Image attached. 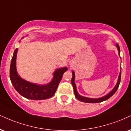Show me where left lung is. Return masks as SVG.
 Here are the masks:
<instances>
[{"label": "left lung", "mask_w": 131, "mask_h": 131, "mask_svg": "<svg viewBox=\"0 0 131 131\" xmlns=\"http://www.w3.org/2000/svg\"><path fill=\"white\" fill-rule=\"evenodd\" d=\"M116 47H117L118 48V53L119 55H120V47H119L118 44L117 43L116 44ZM120 80H121V70L120 72V74H119L118 76V79L117 84L115 86L113 89L111 90V91L109 92V93H107V95H105V96H103L101 98H87V97H84V96H81L80 95L79 93H78L77 90V87H76V84L75 83V73H74L73 71H72V80H71V83H72V84L73 85V90H74V93H75V97L77 98L78 100H80L81 101H83V102L84 103H100L102 102V101H104L105 100H107V99H109V98L111 97L117 91L118 88L119 87V84L120 83Z\"/></svg>", "instance_id": "obj_1"}]
</instances>
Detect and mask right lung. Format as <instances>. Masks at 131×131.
<instances>
[{
    "label": "right lung",
    "instance_id": "1",
    "mask_svg": "<svg viewBox=\"0 0 131 131\" xmlns=\"http://www.w3.org/2000/svg\"><path fill=\"white\" fill-rule=\"evenodd\" d=\"M18 49L14 51L11 61L9 78L16 91L27 99L33 100H46L51 98L55 93L63 74L67 70V67L58 69L53 73V78L50 83L38 85L23 80L18 75L16 70V56Z\"/></svg>",
    "mask_w": 131,
    "mask_h": 131
}]
</instances>
